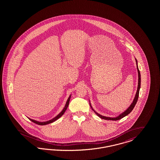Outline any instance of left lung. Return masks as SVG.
<instances>
[{
  "instance_id": "1",
  "label": "left lung",
  "mask_w": 160,
  "mask_h": 160,
  "mask_svg": "<svg viewBox=\"0 0 160 160\" xmlns=\"http://www.w3.org/2000/svg\"><path fill=\"white\" fill-rule=\"evenodd\" d=\"M135 60L136 62V65H137V72H138V86H137V90L136 92V95L134 97V98L133 99L131 104L129 106L127 110H125L124 112H123L122 113H121V114H119L118 116L116 117H107V116H102L101 114L98 113L96 111H95V110L92 108V107L91 106V102H90V100H89V104H90V106L91 107L92 110L94 112V113L95 114H97L98 116H99L100 118L101 119H106V120H110V121H117V120H119L123 118V117L127 116L128 114H129L132 110H133L134 107L136 106V103H137V100H138V95H139V91H140V84H141V76H140V71L138 69V62H137V59L136 58H135Z\"/></svg>"
}]
</instances>
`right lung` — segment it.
I'll return each mask as SVG.
<instances>
[{
    "mask_svg": "<svg viewBox=\"0 0 160 160\" xmlns=\"http://www.w3.org/2000/svg\"><path fill=\"white\" fill-rule=\"evenodd\" d=\"M71 94L69 95L68 98L67 102H66L65 106L63 107V108L62 109V110L61 112H60L59 114H58L56 116H55L54 118H53V119H50V120H49V121H45V122H39V121H36V120L32 119L31 118H28L29 119L31 120L32 122H34V123H37V124H38V125H46L51 123H52V122L56 121L58 120L59 118H60L61 116H62L63 114H64V113L65 112L66 110L67 109V108H68V107L69 102V100L71 99Z\"/></svg>",
    "mask_w": 160,
    "mask_h": 160,
    "instance_id": "1",
    "label": "right lung"
}]
</instances>
